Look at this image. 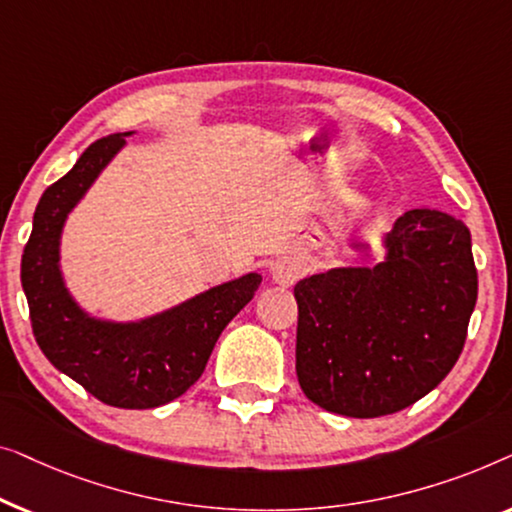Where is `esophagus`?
<instances>
[{"label":"esophagus","instance_id":"obj_1","mask_svg":"<svg viewBox=\"0 0 512 512\" xmlns=\"http://www.w3.org/2000/svg\"><path fill=\"white\" fill-rule=\"evenodd\" d=\"M271 278L276 280L278 285H283V287L292 285L294 280L299 278V266L294 264V262H280V264H276L271 269Z\"/></svg>","mask_w":512,"mask_h":512}]
</instances>
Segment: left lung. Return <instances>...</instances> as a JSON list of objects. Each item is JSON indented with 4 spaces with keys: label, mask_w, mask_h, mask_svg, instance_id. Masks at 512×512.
I'll use <instances>...</instances> for the list:
<instances>
[{
    "label": "left lung",
    "mask_w": 512,
    "mask_h": 512,
    "mask_svg": "<svg viewBox=\"0 0 512 512\" xmlns=\"http://www.w3.org/2000/svg\"><path fill=\"white\" fill-rule=\"evenodd\" d=\"M387 262L299 280L297 378L329 413L392 415L452 371L478 299L462 220L415 208L387 234Z\"/></svg>",
    "instance_id": "obj_1"
}]
</instances>
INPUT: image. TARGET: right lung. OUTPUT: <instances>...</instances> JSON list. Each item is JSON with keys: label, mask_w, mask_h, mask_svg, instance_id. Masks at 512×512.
<instances>
[{"label": "right lung", "mask_w": 512, "mask_h": 512, "mask_svg": "<svg viewBox=\"0 0 512 512\" xmlns=\"http://www.w3.org/2000/svg\"><path fill=\"white\" fill-rule=\"evenodd\" d=\"M122 143L125 134L95 141L69 174L41 194L20 262V280L34 338L57 371L109 406L157 408L197 383L222 329L253 299L262 278L248 273L141 325H106L85 318L62 285L57 243L71 206Z\"/></svg>", "instance_id": "add662e5"}]
</instances>
